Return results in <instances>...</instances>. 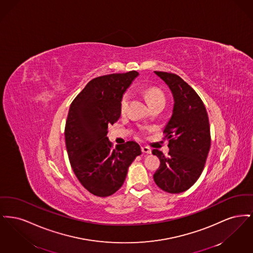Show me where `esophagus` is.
Returning <instances> with one entry per match:
<instances>
[{"mask_svg":"<svg viewBox=\"0 0 253 253\" xmlns=\"http://www.w3.org/2000/svg\"><path fill=\"white\" fill-rule=\"evenodd\" d=\"M141 151H142L144 154H148V155L152 154V150H151L150 148H148V147H145V146L141 148Z\"/></svg>","mask_w":253,"mask_h":253,"instance_id":"obj_1","label":"esophagus"}]
</instances>
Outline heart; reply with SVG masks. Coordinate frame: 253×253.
Listing matches in <instances>:
<instances>
[{
  "mask_svg": "<svg viewBox=\"0 0 253 253\" xmlns=\"http://www.w3.org/2000/svg\"><path fill=\"white\" fill-rule=\"evenodd\" d=\"M142 93L144 95L149 105H152L154 103L160 102V101H164L165 102V96L163 94V92L157 88V87H147L142 89ZM130 93L126 92L121 98V112L124 113L127 109L129 100H130Z\"/></svg>",
  "mask_w": 253,
  "mask_h": 253,
  "instance_id": "heart-1",
  "label": "heart"
}]
</instances>
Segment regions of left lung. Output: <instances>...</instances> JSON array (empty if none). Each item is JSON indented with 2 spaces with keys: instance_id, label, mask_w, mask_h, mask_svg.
I'll list each match as a JSON object with an SVG mask.
<instances>
[{
  "instance_id": "obj_1",
  "label": "left lung",
  "mask_w": 253,
  "mask_h": 253,
  "mask_svg": "<svg viewBox=\"0 0 253 253\" xmlns=\"http://www.w3.org/2000/svg\"><path fill=\"white\" fill-rule=\"evenodd\" d=\"M155 73L168 85L173 96V108L163 132L169 140V156L153 150V155L160 160L154 180L164 192L183 193L203 171L211 148L209 117L200 96L179 76Z\"/></svg>"
}]
</instances>
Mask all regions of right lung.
<instances>
[{
	"instance_id": "right-lung-1",
	"label": "right lung",
	"mask_w": 253,
	"mask_h": 253,
	"mask_svg": "<svg viewBox=\"0 0 253 253\" xmlns=\"http://www.w3.org/2000/svg\"><path fill=\"white\" fill-rule=\"evenodd\" d=\"M138 76L111 74L90 81L73 100L65 124V145L73 170L89 193L106 197L121 189L128 168L141 155L134 141L112 148L108 125L121 118V101Z\"/></svg>"
}]
</instances>
